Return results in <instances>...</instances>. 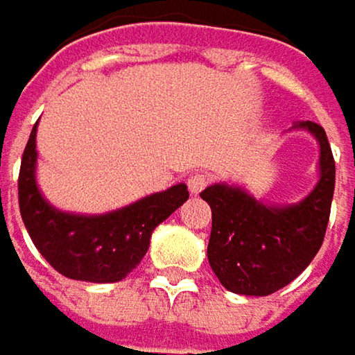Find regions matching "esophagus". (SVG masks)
I'll use <instances>...</instances> for the list:
<instances>
[{"mask_svg": "<svg viewBox=\"0 0 355 355\" xmlns=\"http://www.w3.org/2000/svg\"><path fill=\"white\" fill-rule=\"evenodd\" d=\"M208 182H210V175L208 173H192L190 178H188V188H190V192L192 194H200L206 186H208Z\"/></svg>", "mask_w": 355, "mask_h": 355, "instance_id": "obj_1", "label": "esophagus"}]
</instances>
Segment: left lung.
<instances>
[{
	"instance_id": "1",
	"label": "left lung",
	"mask_w": 355,
	"mask_h": 355,
	"mask_svg": "<svg viewBox=\"0 0 355 355\" xmlns=\"http://www.w3.org/2000/svg\"><path fill=\"white\" fill-rule=\"evenodd\" d=\"M321 147L319 182L298 204L268 206L241 188L214 184L200 198L212 208L208 263L235 294L268 296L290 284L321 249L335 190V161L323 126L300 122Z\"/></svg>"
}]
</instances>
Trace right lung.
<instances>
[{"label":"right lung","mask_w":355,"mask_h":355,"mask_svg":"<svg viewBox=\"0 0 355 355\" xmlns=\"http://www.w3.org/2000/svg\"><path fill=\"white\" fill-rule=\"evenodd\" d=\"M36 126L26 143L18 178V202L28 235L42 257L67 278L120 282L145 257L151 233L186 200V184L171 186L108 214H71L42 198L36 169Z\"/></svg>","instance_id":"right-lung-1"}]
</instances>
